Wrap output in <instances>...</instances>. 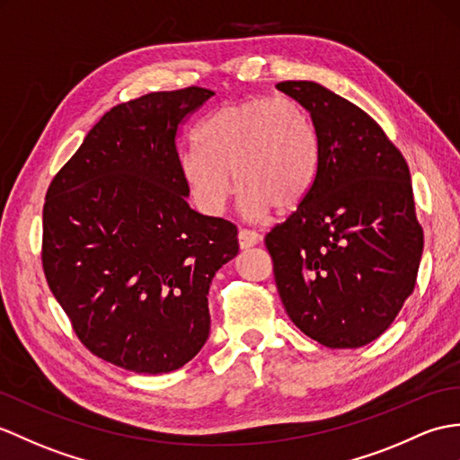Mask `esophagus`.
<instances>
[{
    "instance_id": "esophagus-1",
    "label": "esophagus",
    "mask_w": 460,
    "mask_h": 460,
    "mask_svg": "<svg viewBox=\"0 0 460 460\" xmlns=\"http://www.w3.org/2000/svg\"><path fill=\"white\" fill-rule=\"evenodd\" d=\"M237 239H239V247L241 249H251V247H254V244H259L262 241V237H261L259 233L249 231V229H239Z\"/></svg>"
}]
</instances>
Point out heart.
Returning <instances> with one entry per match:
<instances>
[{"instance_id": "1", "label": "heart", "mask_w": 460, "mask_h": 460, "mask_svg": "<svg viewBox=\"0 0 460 460\" xmlns=\"http://www.w3.org/2000/svg\"><path fill=\"white\" fill-rule=\"evenodd\" d=\"M198 146L178 156L180 178L194 206L219 216L241 190L239 206L249 219L270 209L302 204L317 172V137L300 103L288 95L223 103L201 123Z\"/></svg>"}]
</instances>
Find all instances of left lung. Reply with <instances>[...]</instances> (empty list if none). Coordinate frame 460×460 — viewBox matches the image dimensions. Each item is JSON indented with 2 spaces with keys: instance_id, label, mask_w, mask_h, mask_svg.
Here are the masks:
<instances>
[{
  "instance_id": "left-lung-1",
  "label": "left lung",
  "mask_w": 460,
  "mask_h": 460,
  "mask_svg": "<svg viewBox=\"0 0 460 460\" xmlns=\"http://www.w3.org/2000/svg\"><path fill=\"white\" fill-rule=\"evenodd\" d=\"M312 117L314 186L266 234L274 280L294 325L329 349L386 331L413 292L423 252L410 168L355 103L315 82H280Z\"/></svg>"
}]
</instances>
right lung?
Listing matches in <instances>:
<instances>
[{
  "mask_svg": "<svg viewBox=\"0 0 460 460\" xmlns=\"http://www.w3.org/2000/svg\"><path fill=\"white\" fill-rule=\"evenodd\" d=\"M211 95L194 85L115 105L47 191L50 292L95 357L137 375L198 355L213 276L239 252L237 227L191 209L178 170L180 125Z\"/></svg>",
  "mask_w": 460,
  "mask_h": 460,
  "instance_id": "obj_1",
  "label": "right lung"
}]
</instances>
